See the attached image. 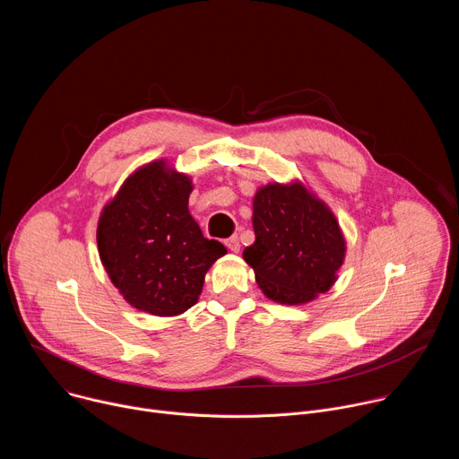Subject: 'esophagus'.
Instances as JSON below:
<instances>
[{
	"mask_svg": "<svg viewBox=\"0 0 459 459\" xmlns=\"http://www.w3.org/2000/svg\"><path fill=\"white\" fill-rule=\"evenodd\" d=\"M225 245H227V248H229L230 252H239V248H241V245H239V238H238V236H230V238H227V239H225Z\"/></svg>",
	"mask_w": 459,
	"mask_h": 459,
	"instance_id": "1",
	"label": "esophagus"
}]
</instances>
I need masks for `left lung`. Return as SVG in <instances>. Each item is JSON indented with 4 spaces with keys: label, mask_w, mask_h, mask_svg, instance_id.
<instances>
[{
    "label": "left lung",
    "mask_w": 459,
    "mask_h": 459,
    "mask_svg": "<svg viewBox=\"0 0 459 459\" xmlns=\"http://www.w3.org/2000/svg\"><path fill=\"white\" fill-rule=\"evenodd\" d=\"M252 227L255 241L243 250V259L269 299L303 305L336 283L345 238L333 211L303 183L257 188Z\"/></svg>",
    "instance_id": "8db88e82"
}]
</instances>
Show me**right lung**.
Instances as JSON below:
<instances>
[{"label": "right lung", "mask_w": 459, "mask_h": 459, "mask_svg": "<svg viewBox=\"0 0 459 459\" xmlns=\"http://www.w3.org/2000/svg\"><path fill=\"white\" fill-rule=\"evenodd\" d=\"M192 179L151 161L130 174L98 221L101 264L128 305L178 316L198 301L207 271L227 248L188 212Z\"/></svg>", "instance_id": "obj_1"}]
</instances>
